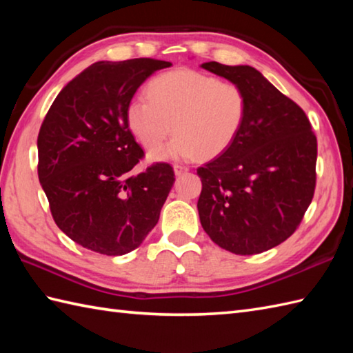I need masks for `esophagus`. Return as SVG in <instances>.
Wrapping results in <instances>:
<instances>
[{
    "label": "esophagus",
    "mask_w": 353,
    "mask_h": 353,
    "mask_svg": "<svg viewBox=\"0 0 353 353\" xmlns=\"http://www.w3.org/2000/svg\"><path fill=\"white\" fill-rule=\"evenodd\" d=\"M172 170H174L176 176H182V174H185L186 171H188V167H183V165H174Z\"/></svg>",
    "instance_id": "34e87169"
}]
</instances>
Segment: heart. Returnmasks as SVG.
I'll list each match as a JSON object with an SVG mask.
<instances>
[{
    "label": "heart",
    "instance_id": "b5f03b06",
    "mask_svg": "<svg viewBox=\"0 0 353 353\" xmlns=\"http://www.w3.org/2000/svg\"><path fill=\"white\" fill-rule=\"evenodd\" d=\"M247 97L241 86L192 70H174L154 77L147 100L127 106V125L142 147L153 150V162L183 161L199 156L212 159L230 147L243 129Z\"/></svg>",
    "mask_w": 353,
    "mask_h": 353
}]
</instances>
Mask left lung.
Returning a JSON list of instances; mask_svg holds the SVG:
<instances>
[{
    "label": "left lung",
    "mask_w": 353,
    "mask_h": 353,
    "mask_svg": "<svg viewBox=\"0 0 353 353\" xmlns=\"http://www.w3.org/2000/svg\"><path fill=\"white\" fill-rule=\"evenodd\" d=\"M201 68L243 88L247 115L226 152L197 170L201 228L221 249L256 254L301 224L316 190L317 138L297 104L249 65Z\"/></svg>",
    "instance_id": "obj_1"
}]
</instances>
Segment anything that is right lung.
I'll return each mask as SVG.
<instances>
[{"label": "right lung", "mask_w": 353, "mask_h": 353, "mask_svg": "<svg viewBox=\"0 0 353 353\" xmlns=\"http://www.w3.org/2000/svg\"><path fill=\"white\" fill-rule=\"evenodd\" d=\"M170 62H95L66 85L41 125L37 176L65 235L95 253L137 249L159 220L174 183L168 163L130 171L144 152L127 125L134 92Z\"/></svg>", "instance_id": "add662e5"}]
</instances>
